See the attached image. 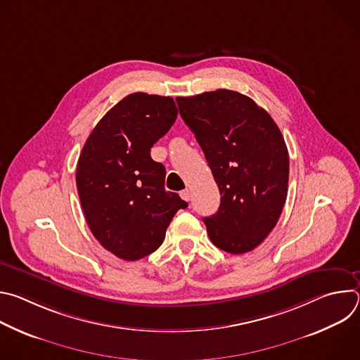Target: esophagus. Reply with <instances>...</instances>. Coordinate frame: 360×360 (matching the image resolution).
<instances>
[{
    "instance_id": "esophagus-1",
    "label": "esophagus",
    "mask_w": 360,
    "mask_h": 360,
    "mask_svg": "<svg viewBox=\"0 0 360 360\" xmlns=\"http://www.w3.org/2000/svg\"><path fill=\"white\" fill-rule=\"evenodd\" d=\"M179 195H181V198L184 199V200H189L191 199V192H189V189H184V191H181L179 192Z\"/></svg>"
}]
</instances>
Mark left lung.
<instances>
[{"mask_svg": "<svg viewBox=\"0 0 360 360\" xmlns=\"http://www.w3.org/2000/svg\"><path fill=\"white\" fill-rule=\"evenodd\" d=\"M221 192L215 215L203 218L219 249L240 255L275 228L288 195L289 153L271 115L249 96L217 89L178 96Z\"/></svg>", "mask_w": 360, "mask_h": 360, "instance_id": "obj_1", "label": "left lung"}]
</instances>
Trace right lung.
<instances>
[{
    "mask_svg": "<svg viewBox=\"0 0 360 360\" xmlns=\"http://www.w3.org/2000/svg\"><path fill=\"white\" fill-rule=\"evenodd\" d=\"M171 96L134 92L89 134L77 165V189L96 240L124 261L157 250L178 210L188 203L165 191V167L150 148L174 125Z\"/></svg>",
    "mask_w": 360,
    "mask_h": 360,
    "instance_id": "1",
    "label": "right lung"
}]
</instances>
